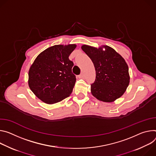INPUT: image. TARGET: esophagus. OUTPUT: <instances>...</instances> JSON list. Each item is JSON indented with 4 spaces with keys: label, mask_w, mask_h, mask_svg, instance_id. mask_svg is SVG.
Returning a JSON list of instances; mask_svg holds the SVG:
<instances>
[{
    "label": "esophagus",
    "mask_w": 156,
    "mask_h": 156,
    "mask_svg": "<svg viewBox=\"0 0 156 156\" xmlns=\"http://www.w3.org/2000/svg\"><path fill=\"white\" fill-rule=\"evenodd\" d=\"M79 78H80V79H82V78H83V74H80L79 76Z\"/></svg>",
    "instance_id": "1"
}]
</instances>
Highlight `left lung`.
<instances>
[{"label":"left lung","instance_id":"obj_1","mask_svg":"<svg viewBox=\"0 0 156 156\" xmlns=\"http://www.w3.org/2000/svg\"><path fill=\"white\" fill-rule=\"evenodd\" d=\"M98 49L83 45L82 49L94 63L96 77L91 92L98 100L112 102L122 96L129 83L128 66L125 59L111 47Z\"/></svg>","mask_w":156,"mask_h":156}]
</instances>
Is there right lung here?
Here are the masks:
<instances>
[{"instance_id":"obj_1","label":"right lung","mask_w":156,"mask_h":156,"mask_svg":"<svg viewBox=\"0 0 156 156\" xmlns=\"http://www.w3.org/2000/svg\"><path fill=\"white\" fill-rule=\"evenodd\" d=\"M76 44L55 45L41 53L28 73V85L41 100L53 104L68 97L76 81L72 72L74 63L69 56Z\"/></svg>"}]
</instances>
